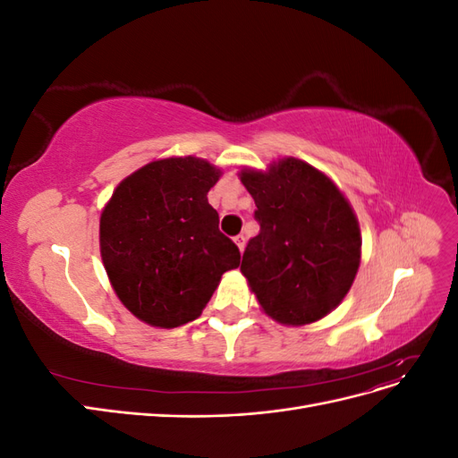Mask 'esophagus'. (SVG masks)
I'll use <instances>...</instances> for the list:
<instances>
[{
	"instance_id": "1",
	"label": "esophagus",
	"mask_w": 458,
	"mask_h": 458,
	"mask_svg": "<svg viewBox=\"0 0 458 458\" xmlns=\"http://www.w3.org/2000/svg\"><path fill=\"white\" fill-rule=\"evenodd\" d=\"M233 241H234V244L239 246V250L242 252V250H244V246H246V237H244V234H237V237H234Z\"/></svg>"
}]
</instances>
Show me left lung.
<instances>
[{
    "instance_id": "left-lung-1",
    "label": "left lung",
    "mask_w": 458,
    "mask_h": 458,
    "mask_svg": "<svg viewBox=\"0 0 458 458\" xmlns=\"http://www.w3.org/2000/svg\"><path fill=\"white\" fill-rule=\"evenodd\" d=\"M239 175L259 224L241 263L248 286L275 321H318L350 293L361 261L353 208L332 179L298 158Z\"/></svg>"
}]
</instances>
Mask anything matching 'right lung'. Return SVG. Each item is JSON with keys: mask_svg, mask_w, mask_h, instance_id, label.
I'll return each instance as SVG.
<instances>
[{"mask_svg": "<svg viewBox=\"0 0 458 458\" xmlns=\"http://www.w3.org/2000/svg\"><path fill=\"white\" fill-rule=\"evenodd\" d=\"M221 172L208 160H155L114 189L99 224L101 258L116 296L143 323L174 328L200 317L221 275L239 267L208 191Z\"/></svg>", "mask_w": 458, "mask_h": 458, "instance_id": "add662e5", "label": "right lung"}]
</instances>
